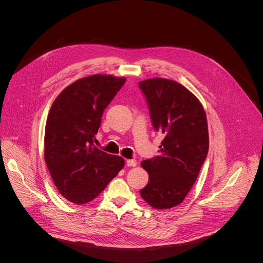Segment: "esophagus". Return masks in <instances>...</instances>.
<instances>
[{
  "label": "esophagus",
  "mask_w": 263,
  "mask_h": 263,
  "mask_svg": "<svg viewBox=\"0 0 263 263\" xmlns=\"http://www.w3.org/2000/svg\"><path fill=\"white\" fill-rule=\"evenodd\" d=\"M137 164H138V162H137L136 160H134V159H130V160H127V161H126V165H127L128 167H136Z\"/></svg>",
  "instance_id": "1"
}]
</instances>
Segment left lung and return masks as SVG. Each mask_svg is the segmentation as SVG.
<instances>
[{"instance_id":"1","label":"left lung","mask_w":263,"mask_h":263,"mask_svg":"<svg viewBox=\"0 0 263 263\" xmlns=\"http://www.w3.org/2000/svg\"><path fill=\"white\" fill-rule=\"evenodd\" d=\"M139 87L154 129L164 136L160 155L141 163L149 182L140 193L154 209H171L183 201L208 156L206 115L199 100L175 81L148 79Z\"/></svg>"}]
</instances>
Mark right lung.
<instances>
[{"label":"right lung","instance_id":"right-lung-1","mask_svg":"<svg viewBox=\"0 0 263 263\" xmlns=\"http://www.w3.org/2000/svg\"><path fill=\"white\" fill-rule=\"evenodd\" d=\"M125 78L93 75L77 80L53 101L44 135V160L60 193L75 204L97 197L124 166L119 156L94 146L104 109Z\"/></svg>","mask_w":263,"mask_h":263}]
</instances>
